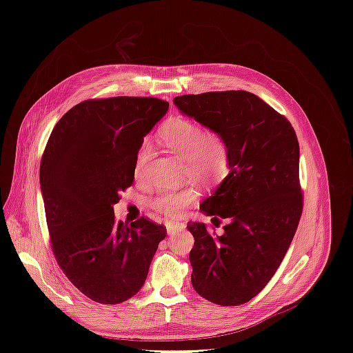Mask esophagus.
<instances>
[{
  "label": "esophagus",
  "instance_id": "esophagus-1",
  "mask_svg": "<svg viewBox=\"0 0 353 353\" xmlns=\"http://www.w3.org/2000/svg\"><path fill=\"white\" fill-rule=\"evenodd\" d=\"M184 228H185V225H184V223H181V222H174V221L166 222V230H168L169 236H174V234H176L178 231L184 230Z\"/></svg>",
  "mask_w": 353,
  "mask_h": 353
}]
</instances>
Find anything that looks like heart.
I'll return each instance as SVG.
<instances>
[{
	"label": "heart",
	"mask_w": 353,
	"mask_h": 353,
	"mask_svg": "<svg viewBox=\"0 0 353 353\" xmlns=\"http://www.w3.org/2000/svg\"><path fill=\"white\" fill-rule=\"evenodd\" d=\"M159 140L169 152L183 157L185 176L200 179L208 184H219L231 170V145L225 134L218 130H205L190 117H172L159 132ZM152 154V144L145 141L140 147L135 162L137 179H144L145 165ZM199 188L191 184L183 190H168L159 193L150 205L166 216L176 218L187 208L194 205Z\"/></svg>",
	"instance_id": "heart-1"
}]
</instances>
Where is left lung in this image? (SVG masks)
I'll return each instance as SVG.
<instances>
[{
	"mask_svg": "<svg viewBox=\"0 0 353 353\" xmlns=\"http://www.w3.org/2000/svg\"><path fill=\"white\" fill-rule=\"evenodd\" d=\"M184 114L225 134L231 170L200 205L221 236L188 222L191 283L221 306L249 302L268 284L290 248L303 210L299 141L292 123L249 91H210L174 99Z\"/></svg>",
	"mask_w": 353,
	"mask_h": 353,
	"instance_id": "8db88e82",
	"label": "left lung"
}]
</instances>
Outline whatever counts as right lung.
<instances>
[{
    "label": "right lung",
    "instance_id": "1",
    "mask_svg": "<svg viewBox=\"0 0 353 353\" xmlns=\"http://www.w3.org/2000/svg\"><path fill=\"white\" fill-rule=\"evenodd\" d=\"M169 103L154 97L85 100L56 123L39 183L50 244L69 281L91 301L122 303L140 292L166 228L141 216L116 222L144 137Z\"/></svg>",
    "mask_w": 353,
    "mask_h": 353
}]
</instances>
